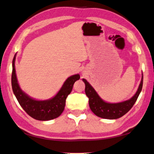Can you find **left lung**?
<instances>
[{"mask_svg": "<svg viewBox=\"0 0 154 154\" xmlns=\"http://www.w3.org/2000/svg\"><path fill=\"white\" fill-rule=\"evenodd\" d=\"M82 80L85 84V93L88 98V104L91 111L100 118L116 119L126 114L135 103L142 88L143 75L136 94L131 99L118 103H109L104 101L85 79Z\"/></svg>", "mask_w": 154, "mask_h": 154, "instance_id": "left-lung-1", "label": "left lung"}]
</instances>
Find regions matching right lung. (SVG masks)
<instances>
[{
    "mask_svg": "<svg viewBox=\"0 0 154 154\" xmlns=\"http://www.w3.org/2000/svg\"><path fill=\"white\" fill-rule=\"evenodd\" d=\"M15 58L16 54L12 60V87L21 107L30 116L36 120L49 121L58 117L63 112L66 100L72 91L74 83L79 79V75H74L68 77L54 98L46 100H38L31 98L21 89L15 71Z\"/></svg>",
    "mask_w": 154,
    "mask_h": 154,
    "instance_id": "right-lung-1",
    "label": "right lung"
}]
</instances>
